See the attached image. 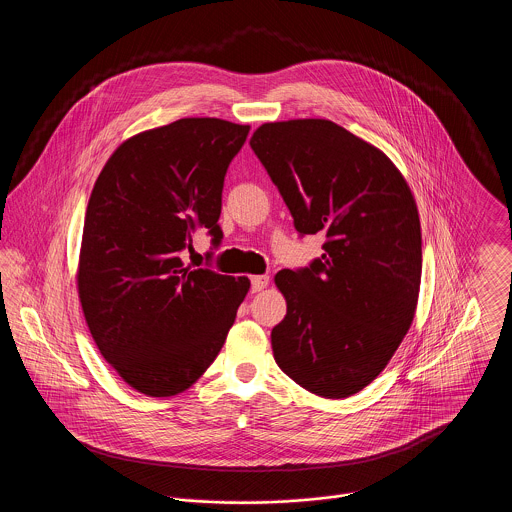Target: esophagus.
<instances>
[{
    "mask_svg": "<svg viewBox=\"0 0 512 512\" xmlns=\"http://www.w3.org/2000/svg\"><path fill=\"white\" fill-rule=\"evenodd\" d=\"M270 278L268 276H252V292H262L268 286Z\"/></svg>",
    "mask_w": 512,
    "mask_h": 512,
    "instance_id": "esophagus-1",
    "label": "esophagus"
}]
</instances>
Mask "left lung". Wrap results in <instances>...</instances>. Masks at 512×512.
<instances>
[{"mask_svg": "<svg viewBox=\"0 0 512 512\" xmlns=\"http://www.w3.org/2000/svg\"><path fill=\"white\" fill-rule=\"evenodd\" d=\"M250 147L280 189L297 232H325L309 268L274 282L288 313L272 329L278 366L301 388L347 398L390 363L422 282L416 199L390 157L323 118L262 124Z\"/></svg>", "mask_w": 512, "mask_h": 512, "instance_id": "obj_1", "label": "left lung"}]
</instances>
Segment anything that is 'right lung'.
Wrapping results in <instances>:
<instances>
[{"mask_svg":"<svg viewBox=\"0 0 512 512\" xmlns=\"http://www.w3.org/2000/svg\"><path fill=\"white\" fill-rule=\"evenodd\" d=\"M248 132L220 118H181L122 142L94 183L78 299L100 355L146 396L181 394L203 376L250 290L246 276L181 260L201 228L219 244L224 175Z\"/></svg>","mask_w":512,"mask_h":512,"instance_id":"1","label":"right lung"}]
</instances>
